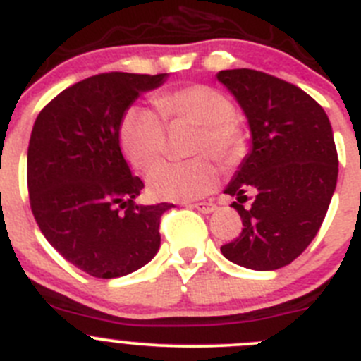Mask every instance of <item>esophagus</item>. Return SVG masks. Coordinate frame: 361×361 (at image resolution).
Returning <instances> with one entry per match:
<instances>
[{
	"mask_svg": "<svg viewBox=\"0 0 361 361\" xmlns=\"http://www.w3.org/2000/svg\"><path fill=\"white\" fill-rule=\"evenodd\" d=\"M188 207L190 209H196L197 212L201 214H210L216 210V204L210 203V201H200V203H188Z\"/></svg>",
	"mask_w": 361,
	"mask_h": 361,
	"instance_id": "34e87169",
	"label": "esophagus"
}]
</instances>
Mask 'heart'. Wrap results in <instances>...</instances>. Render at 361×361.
<instances>
[{
	"instance_id": "1",
	"label": "heart",
	"mask_w": 361,
	"mask_h": 361,
	"mask_svg": "<svg viewBox=\"0 0 361 361\" xmlns=\"http://www.w3.org/2000/svg\"><path fill=\"white\" fill-rule=\"evenodd\" d=\"M154 111L131 106L118 129L120 147L129 164L147 169L164 154L165 126H197L192 152H212L219 160H237L245 151L243 122L225 93L207 84H187L154 97ZM219 183V169L209 154L183 161H160L147 173L149 190L160 200L190 201L207 196Z\"/></svg>"
}]
</instances>
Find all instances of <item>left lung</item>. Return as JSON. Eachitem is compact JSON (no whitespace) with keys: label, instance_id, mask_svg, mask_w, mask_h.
<instances>
[{"label":"left lung","instance_id":"8db88e82","mask_svg":"<svg viewBox=\"0 0 361 361\" xmlns=\"http://www.w3.org/2000/svg\"><path fill=\"white\" fill-rule=\"evenodd\" d=\"M217 80L252 131V151L225 188L237 197L243 232L221 253L250 269H279L310 246L329 209L338 178L333 129L322 106L295 84L248 68L219 71Z\"/></svg>","mask_w":361,"mask_h":361}]
</instances>
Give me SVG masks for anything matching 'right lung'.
I'll use <instances>...</instances> for the list:
<instances>
[{"label": "right lung", "mask_w": 361, "mask_h": 361, "mask_svg": "<svg viewBox=\"0 0 361 361\" xmlns=\"http://www.w3.org/2000/svg\"><path fill=\"white\" fill-rule=\"evenodd\" d=\"M167 73L111 71L87 77L47 104L35 118L27 157L30 209L47 241L97 279L128 275L160 248L169 203L136 204L144 181L122 157V116Z\"/></svg>", "instance_id": "obj_1"}]
</instances>
